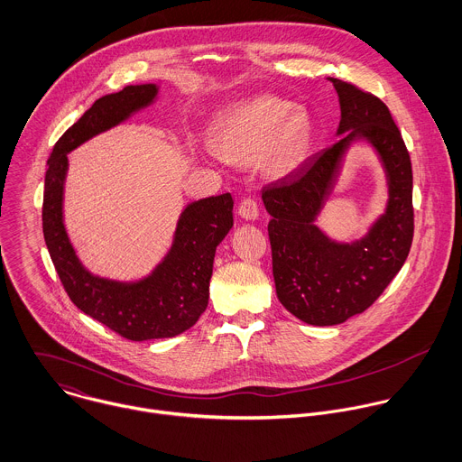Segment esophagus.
Here are the masks:
<instances>
[{"instance_id": "esophagus-1", "label": "esophagus", "mask_w": 462, "mask_h": 462, "mask_svg": "<svg viewBox=\"0 0 462 462\" xmlns=\"http://www.w3.org/2000/svg\"><path fill=\"white\" fill-rule=\"evenodd\" d=\"M237 212L241 217L245 219H250L254 221L257 216H259V205H257V199L252 198V196H245L237 207Z\"/></svg>"}]
</instances>
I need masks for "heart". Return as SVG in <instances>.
I'll return each instance as SVG.
<instances>
[{
  "label": "heart",
  "instance_id": "b5f03b06",
  "mask_svg": "<svg viewBox=\"0 0 462 462\" xmlns=\"http://www.w3.org/2000/svg\"><path fill=\"white\" fill-rule=\"evenodd\" d=\"M291 106L280 96L259 94L225 108L210 128L212 152L239 166L261 161L273 177L292 173L309 152L312 123L303 108Z\"/></svg>",
  "mask_w": 462,
  "mask_h": 462
}]
</instances>
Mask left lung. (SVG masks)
Segmentation results:
<instances>
[{
    "instance_id": "obj_1",
    "label": "left lung",
    "mask_w": 462,
    "mask_h": 462,
    "mask_svg": "<svg viewBox=\"0 0 462 462\" xmlns=\"http://www.w3.org/2000/svg\"><path fill=\"white\" fill-rule=\"evenodd\" d=\"M330 82L341 105L337 134L351 132L296 171L263 187L272 214L268 234L278 300L298 319L319 327L343 323L371 307L402 270L414 236L411 157L387 105L354 84ZM356 136H366L377 148L392 198L366 240L337 245L311 223Z\"/></svg>"
}]
</instances>
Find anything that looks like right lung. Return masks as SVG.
<instances>
[{"label":"right lung","mask_w":462,"mask_h":462,"mask_svg":"<svg viewBox=\"0 0 462 462\" xmlns=\"http://www.w3.org/2000/svg\"><path fill=\"white\" fill-rule=\"evenodd\" d=\"M155 94L157 88L146 84L128 86L96 99L53 146L44 179V241L68 296L82 312L130 341L173 337L198 321L208 303L216 246L234 225V199L230 192H225L185 208L175 245L152 277L117 283L93 277L79 263L62 223L68 153L148 105Z\"/></svg>","instance_id":"obj_1"}]
</instances>
